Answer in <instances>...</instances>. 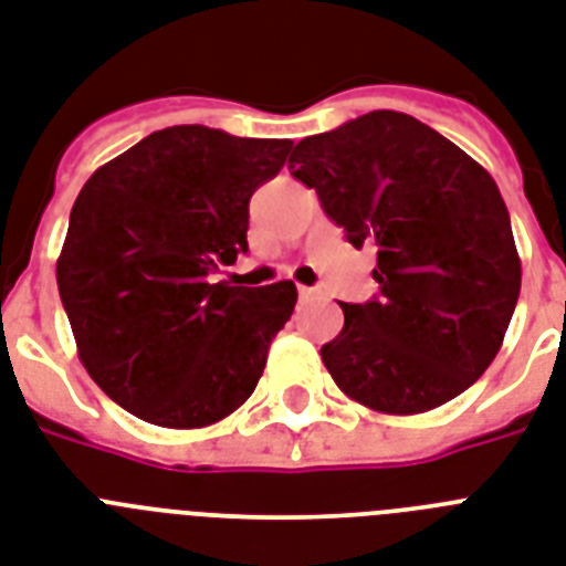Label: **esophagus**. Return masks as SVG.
Returning <instances> with one entry per match:
<instances>
[{"mask_svg": "<svg viewBox=\"0 0 566 566\" xmlns=\"http://www.w3.org/2000/svg\"><path fill=\"white\" fill-rule=\"evenodd\" d=\"M298 298H305V302L307 298H316V291L314 287H298Z\"/></svg>", "mask_w": 566, "mask_h": 566, "instance_id": "34e87169", "label": "esophagus"}]
</instances>
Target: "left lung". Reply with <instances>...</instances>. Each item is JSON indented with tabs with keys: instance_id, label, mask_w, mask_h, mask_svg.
Masks as SVG:
<instances>
[{
	"instance_id": "8db88e82",
	"label": "left lung",
	"mask_w": 566,
	"mask_h": 566,
	"mask_svg": "<svg viewBox=\"0 0 566 566\" xmlns=\"http://www.w3.org/2000/svg\"><path fill=\"white\" fill-rule=\"evenodd\" d=\"M348 243L378 247L380 293L346 305L323 363L348 398L389 416L442 407L497 357L521 259L497 182L418 118L375 109L293 148Z\"/></svg>"
}]
</instances>
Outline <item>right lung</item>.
Wrapping results in <instances>:
<instances>
[{
  "label": "right lung",
  "mask_w": 566,
  "mask_h": 566,
  "mask_svg": "<svg viewBox=\"0 0 566 566\" xmlns=\"http://www.w3.org/2000/svg\"><path fill=\"white\" fill-rule=\"evenodd\" d=\"M293 142L203 124L165 127L81 188L57 291L90 378L142 421L206 427L235 412L268 366L296 284H211L247 252L252 191Z\"/></svg>",
  "instance_id": "1"
}]
</instances>
